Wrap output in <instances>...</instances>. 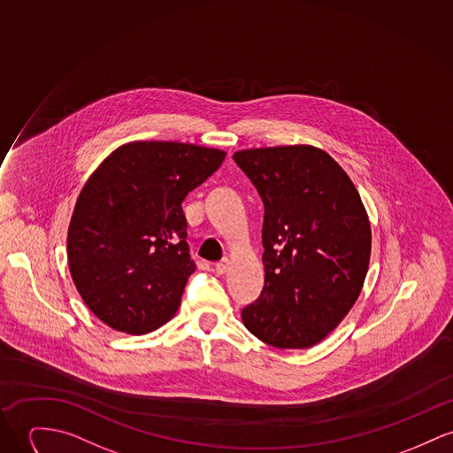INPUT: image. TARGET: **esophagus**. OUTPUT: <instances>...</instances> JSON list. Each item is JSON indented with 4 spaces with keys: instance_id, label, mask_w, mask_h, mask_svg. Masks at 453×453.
I'll use <instances>...</instances> for the list:
<instances>
[{
    "instance_id": "34e87169",
    "label": "esophagus",
    "mask_w": 453,
    "mask_h": 453,
    "mask_svg": "<svg viewBox=\"0 0 453 453\" xmlns=\"http://www.w3.org/2000/svg\"><path fill=\"white\" fill-rule=\"evenodd\" d=\"M229 265H231V262H229L227 258L220 260V262H217V264H215V273H217L219 276H224V274L229 271Z\"/></svg>"
}]
</instances>
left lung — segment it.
I'll return each instance as SVG.
<instances>
[{
  "label": "left lung",
  "mask_w": 453,
  "mask_h": 453,
  "mask_svg": "<svg viewBox=\"0 0 453 453\" xmlns=\"http://www.w3.org/2000/svg\"><path fill=\"white\" fill-rule=\"evenodd\" d=\"M234 162L257 188L265 284L244 327L276 349H311L351 311L371 260V222L340 164L311 144L251 148Z\"/></svg>",
  "instance_id": "left-lung-1"
}]
</instances>
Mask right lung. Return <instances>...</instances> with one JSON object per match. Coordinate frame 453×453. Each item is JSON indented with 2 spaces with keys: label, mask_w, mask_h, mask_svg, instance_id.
I'll return each instance as SVG.
<instances>
[{
  "label": "right lung",
  "mask_w": 453,
  "mask_h": 453,
  "mask_svg": "<svg viewBox=\"0 0 453 453\" xmlns=\"http://www.w3.org/2000/svg\"><path fill=\"white\" fill-rule=\"evenodd\" d=\"M191 142L133 141L86 180L70 219L72 280L102 322L144 334L171 320L195 262L180 203L224 162Z\"/></svg>",
  "instance_id": "1"
}]
</instances>
